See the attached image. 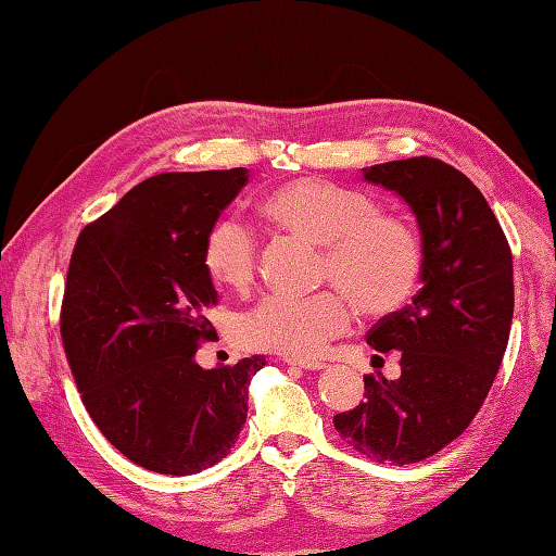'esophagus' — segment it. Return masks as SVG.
<instances>
[{
    "instance_id": "obj_1",
    "label": "esophagus",
    "mask_w": 556,
    "mask_h": 556,
    "mask_svg": "<svg viewBox=\"0 0 556 556\" xmlns=\"http://www.w3.org/2000/svg\"><path fill=\"white\" fill-rule=\"evenodd\" d=\"M282 362L288 364V366L304 368V371H319V368H325V364L317 362V359H292V357H285Z\"/></svg>"
}]
</instances>
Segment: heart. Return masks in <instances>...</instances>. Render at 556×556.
<instances>
[{"mask_svg":"<svg viewBox=\"0 0 556 556\" xmlns=\"http://www.w3.org/2000/svg\"><path fill=\"white\" fill-rule=\"evenodd\" d=\"M274 229L323 245L319 280L336 288L308 296L271 294L245 313L239 339L245 348L308 359L352 325V299L366 315H387L406 304L425 266L422 239L403 217L380 213L378 199L327 178H294L260 201ZM201 264L220 288L243 292L257 276V243L237 215L208 227ZM342 290L339 291L338 288Z\"/></svg>","mask_w":556,"mask_h":556,"instance_id":"heart-1","label":"heart"}]
</instances>
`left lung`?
Wrapping results in <instances>:
<instances>
[{
    "label": "left lung",
    "mask_w": 556,
    "mask_h": 556,
    "mask_svg": "<svg viewBox=\"0 0 556 556\" xmlns=\"http://www.w3.org/2000/svg\"><path fill=\"white\" fill-rule=\"evenodd\" d=\"M364 178L413 208L422 288L366 333L378 352L401 350V378L364 376V401L333 427L364 457L403 466L459 439L490 394L513 323V252L482 192L441 160L384 162Z\"/></svg>",
    "instance_id": "8db88e82"
}]
</instances>
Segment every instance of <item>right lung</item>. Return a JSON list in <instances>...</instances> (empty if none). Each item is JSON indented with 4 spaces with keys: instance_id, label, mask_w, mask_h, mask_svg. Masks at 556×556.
Instances as JSON below:
<instances>
[{
    "instance_id": "add662e5",
    "label": "right lung",
    "mask_w": 556,
    "mask_h": 556,
    "mask_svg": "<svg viewBox=\"0 0 556 556\" xmlns=\"http://www.w3.org/2000/svg\"><path fill=\"white\" fill-rule=\"evenodd\" d=\"M245 182L243 166L153 176L83 227L72 252L60 333L83 406L113 447L155 473L192 476L227 457L266 364L194 362L217 339L208 311L220 301L201 248Z\"/></svg>"
}]
</instances>
